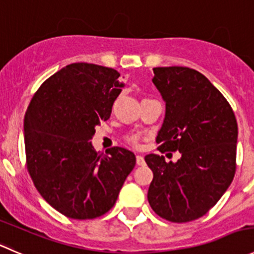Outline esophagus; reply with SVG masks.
<instances>
[{"instance_id": "34e87169", "label": "esophagus", "mask_w": 254, "mask_h": 254, "mask_svg": "<svg viewBox=\"0 0 254 254\" xmlns=\"http://www.w3.org/2000/svg\"><path fill=\"white\" fill-rule=\"evenodd\" d=\"M135 162H137V165H144L145 164L144 158H143L142 155H137V157H135Z\"/></svg>"}]
</instances>
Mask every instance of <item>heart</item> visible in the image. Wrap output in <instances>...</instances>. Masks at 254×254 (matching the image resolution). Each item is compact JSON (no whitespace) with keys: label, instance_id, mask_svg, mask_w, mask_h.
Masks as SVG:
<instances>
[{"label":"heart","instance_id":"b5f03b06","mask_svg":"<svg viewBox=\"0 0 254 254\" xmlns=\"http://www.w3.org/2000/svg\"><path fill=\"white\" fill-rule=\"evenodd\" d=\"M126 139L128 143H130V144L138 145V140H139V138H138V135H135V134H129V135H127Z\"/></svg>","mask_w":254,"mask_h":254}]
</instances>
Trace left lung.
Instances as JSON below:
<instances>
[{"mask_svg":"<svg viewBox=\"0 0 254 254\" xmlns=\"http://www.w3.org/2000/svg\"><path fill=\"white\" fill-rule=\"evenodd\" d=\"M152 79L165 101L158 150L182 153L177 163L148 154L153 172L148 201L172 222L201 217L221 199L236 173L237 121L232 107L201 72L185 66L154 67Z\"/></svg>","mask_w":254,"mask_h":254,"instance_id":"8db88e82","label":"left lung"}]
</instances>
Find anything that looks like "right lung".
Wrapping results in <instances>:
<instances>
[{"instance_id": "right-lung-1", "label": "right lung", "mask_w": 254, "mask_h": 254, "mask_svg": "<svg viewBox=\"0 0 254 254\" xmlns=\"http://www.w3.org/2000/svg\"><path fill=\"white\" fill-rule=\"evenodd\" d=\"M125 82L111 67L74 63L41 85L24 116L27 169L43 199L69 218L111 209L135 165L130 150L94 149L95 127L110 119Z\"/></svg>"}]
</instances>
